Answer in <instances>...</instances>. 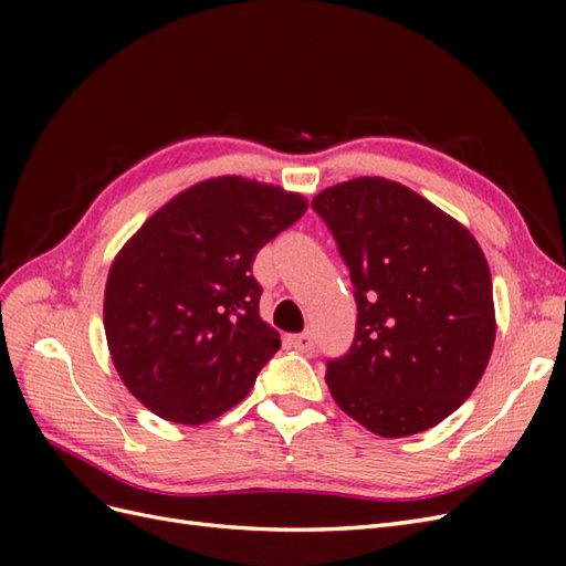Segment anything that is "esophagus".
<instances>
[{
	"mask_svg": "<svg viewBox=\"0 0 566 566\" xmlns=\"http://www.w3.org/2000/svg\"><path fill=\"white\" fill-rule=\"evenodd\" d=\"M290 345H293L300 354L310 356L314 352V335L312 333H302V335H293L290 337Z\"/></svg>",
	"mask_w": 566,
	"mask_h": 566,
	"instance_id": "obj_1",
	"label": "esophagus"
}]
</instances>
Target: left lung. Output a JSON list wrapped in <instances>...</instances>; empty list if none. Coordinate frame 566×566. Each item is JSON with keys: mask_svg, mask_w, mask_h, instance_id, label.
<instances>
[{"mask_svg": "<svg viewBox=\"0 0 566 566\" xmlns=\"http://www.w3.org/2000/svg\"><path fill=\"white\" fill-rule=\"evenodd\" d=\"M312 208L356 300L352 347L325 366L333 399L373 434L430 430L470 397L493 349L482 248L430 200L380 177L325 188Z\"/></svg>", "mask_w": 566, "mask_h": 566, "instance_id": "1", "label": "left lung"}]
</instances>
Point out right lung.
Instances as JSON below:
<instances>
[{
  "mask_svg": "<svg viewBox=\"0 0 566 566\" xmlns=\"http://www.w3.org/2000/svg\"><path fill=\"white\" fill-rule=\"evenodd\" d=\"M306 212L300 193L243 177L200 181L117 252L104 325L127 389L153 413L202 424L245 399L279 352L252 262Z\"/></svg>",
  "mask_w": 566,
  "mask_h": 566,
  "instance_id": "right-lung-1",
  "label": "right lung"
}]
</instances>
